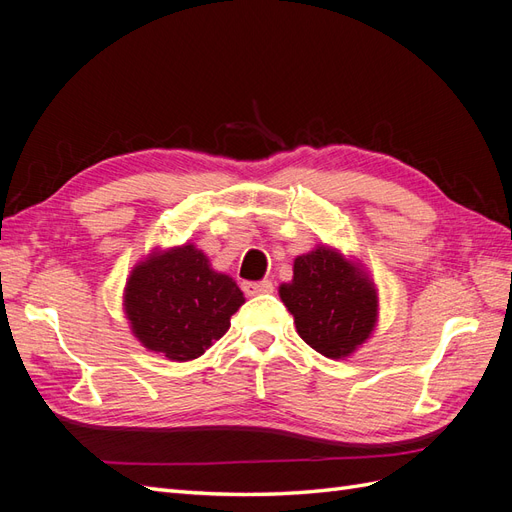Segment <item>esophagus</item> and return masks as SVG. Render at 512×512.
Instances as JSON below:
<instances>
[{
  "instance_id": "esophagus-1",
  "label": "esophagus",
  "mask_w": 512,
  "mask_h": 512,
  "mask_svg": "<svg viewBox=\"0 0 512 512\" xmlns=\"http://www.w3.org/2000/svg\"><path fill=\"white\" fill-rule=\"evenodd\" d=\"M243 292L247 297H256V294H267L273 292V284L269 280H262V282H243Z\"/></svg>"
}]
</instances>
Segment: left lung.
I'll return each instance as SVG.
<instances>
[{
    "label": "left lung",
    "instance_id": "1",
    "mask_svg": "<svg viewBox=\"0 0 512 512\" xmlns=\"http://www.w3.org/2000/svg\"><path fill=\"white\" fill-rule=\"evenodd\" d=\"M280 297L294 316L297 333L327 359H346L378 322V292L365 269L333 247L294 258L292 282Z\"/></svg>",
    "mask_w": 512,
    "mask_h": 512
}]
</instances>
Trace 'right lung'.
I'll use <instances>...</instances> for the list:
<instances>
[{
    "mask_svg": "<svg viewBox=\"0 0 512 512\" xmlns=\"http://www.w3.org/2000/svg\"><path fill=\"white\" fill-rule=\"evenodd\" d=\"M245 303L230 275L213 271L192 243L153 252L132 269L123 309L134 337L168 361H192L228 331Z\"/></svg>",
    "mask_w": 512,
    "mask_h": 512,
    "instance_id": "add662e5",
    "label": "right lung"
}]
</instances>
